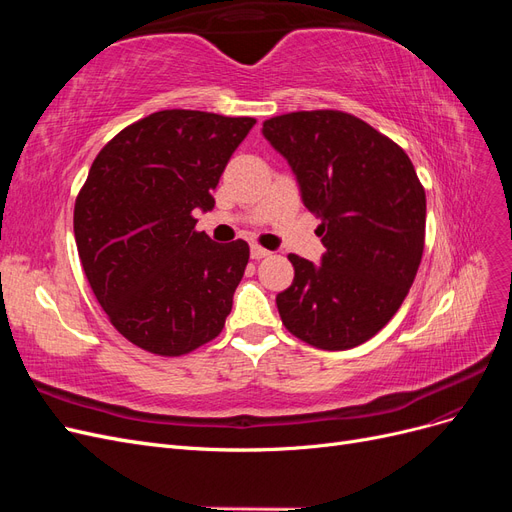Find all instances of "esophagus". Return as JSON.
Listing matches in <instances>:
<instances>
[{"instance_id":"34e87169","label":"esophagus","mask_w":512,"mask_h":512,"mask_svg":"<svg viewBox=\"0 0 512 512\" xmlns=\"http://www.w3.org/2000/svg\"><path fill=\"white\" fill-rule=\"evenodd\" d=\"M271 252L269 250H265V247H260V245H252V258L254 260H262V258H267Z\"/></svg>"}]
</instances>
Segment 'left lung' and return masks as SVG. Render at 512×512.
Here are the masks:
<instances>
[{
  "label": "left lung",
  "mask_w": 512,
  "mask_h": 512,
  "mask_svg": "<svg viewBox=\"0 0 512 512\" xmlns=\"http://www.w3.org/2000/svg\"><path fill=\"white\" fill-rule=\"evenodd\" d=\"M320 220L322 265L288 254L275 297L284 327L320 350L374 337L404 303L425 247V190L408 153L344 111H297L262 123Z\"/></svg>",
  "instance_id": "1"
}]
</instances>
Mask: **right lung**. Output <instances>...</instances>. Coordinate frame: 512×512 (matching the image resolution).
<instances>
[{
	"label": "right lung",
	"mask_w": 512,
	"mask_h": 512,
	"mask_svg": "<svg viewBox=\"0 0 512 512\" xmlns=\"http://www.w3.org/2000/svg\"><path fill=\"white\" fill-rule=\"evenodd\" d=\"M254 117L158 111L108 141L74 203V239L87 282L113 327L151 354L181 356L218 337L250 245L213 243L194 211Z\"/></svg>",
	"instance_id": "right-lung-1"
}]
</instances>
